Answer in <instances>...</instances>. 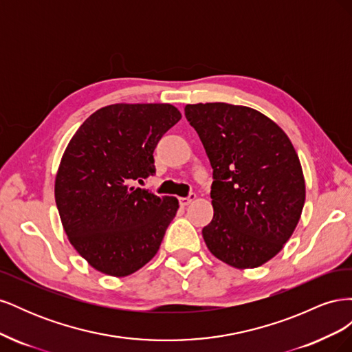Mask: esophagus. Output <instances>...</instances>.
<instances>
[{
	"mask_svg": "<svg viewBox=\"0 0 352 352\" xmlns=\"http://www.w3.org/2000/svg\"><path fill=\"white\" fill-rule=\"evenodd\" d=\"M195 198H197V195H195V194H189V197L179 198V202H180V206H182V207H186V206H189L190 202H192Z\"/></svg>",
	"mask_w": 352,
	"mask_h": 352,
	"instance_id": "1",
	"label": "esophagus"
}]
</instances>
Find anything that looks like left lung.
I'll list each match as a JSON object with an SVG mask.
<instances>
[{"instance_id": "1", "label": "left lung", "mask_w": 352, "mask_h": 352, "mask_svg": "<svg viewBox=\"0 0 352 352\" xmlns=\"http://www.w3.org/2000/svg\"><path fill=\"white\" fill-rule=\"evenodd\" d=\"M185 116L212 167L214 216L202 238L232 267H258L283 248L301 217L300 158L280 127L254 109L188 104Z\"/></svg>"}]
</instances>
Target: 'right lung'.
Returning a JSON list of instances; mask_svg holds the SVG:
<instances>
[{
  "mask_svg": "<svg viewBox=\"0 0 352 352\" xmlns=\"http://www.w3.org/2000/svg\"><path fill=\"white\" fill-rule=\"evenodd\" d=\"M170 104H113L73 135L56 177L70 243L94 269L132 274L157 254L179 201L135 186L155 173L154 150L180 120Z\"/></svg>",
  "mask_w": 352,
  "mask_h": 352,
  "instance_id": "1",
  "label": "right lung"
}]
</instances>
